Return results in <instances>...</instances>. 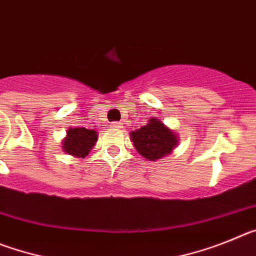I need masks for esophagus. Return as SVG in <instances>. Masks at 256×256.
<instances>
[{
  "label": "esophagus",
  "mask_w": 256,
  "mask_h": 256,
  "mask_svg": "<svg viewBox=\"0 0 256 256\" xmlns=\"http://www.w3.org/2000/svg\"><path fill=\"white\" fill-rule=\"evenodd\" d=\"M110 128H112V130H120L122 124L118 123V122H112V123L110 124Z\"/></svg>",
  "instance_id": "obj_1"
}]
</instances>
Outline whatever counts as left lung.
<instances>
[{
	"mask_svg": "<svg viewBox=\"0 0 256 256\" xmlns=\"http://www.w3.org/2000/svg\"><path fill=\"white\" fill-rule=\"evenodd\" d=\"M130 140L138 154L150 162L169 155L178 144L177 134L156 118H151L146 126L130 132Z\"/></svg>",
	"mask_w": 256,
	"mask_h": 256,
	"instance_id": "obj_1",
	"label": "left lung"
}]
</instances>
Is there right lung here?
<instances>
[{
	"instance_id": "1",
	"label": "right lung",
	"mask_w": 256,
	"mask_h": 256,
	"mask_svg": "<svg viewBox=\"0 0 256 256\" xmlns=\"http://www.w3.org/2000/svg\"><path fill=\"white\" fill-rule=\"evenodd\" d=\"M98 134L96 130L86 128H69L62 141V150L69 155L82 159L96 144Z\"/></svg>"
}]
</instances>
